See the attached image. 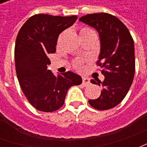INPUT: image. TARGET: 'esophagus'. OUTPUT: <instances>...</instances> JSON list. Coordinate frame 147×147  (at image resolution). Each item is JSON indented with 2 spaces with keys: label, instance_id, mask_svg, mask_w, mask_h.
<instances>
[{
  "label": "esophagus",
  "instance_id": "1",
  "mask_svg": "<svg viewBox=\"0 0 147 147\" xmlns=\"http://www.w3.org/2000/svg\"><path fill=\"white\" fill-rule=\"evenodd\" d=\"M89 83H90V80L88 79V78H86V77L83 78V84L84 85V86H87Z\"/></svg>",
  "mask_w": 147,
  "mask_h": 147
}]
</instances>
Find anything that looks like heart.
Masks as SVG:
<instances>
[{
    "label": "heart",
    "instance_id": "obj_1",
    "mask_svg": "<svg viewBox=\"0 0 147 147\" xmlns=\"http://www.w3.org/2000/svg\"><path fill=\"white\" fill-rule=\"evenodd\" d=\"M87 33H94V31L90 29L89 27H83L80 30V34H87ZM73 66L77 69H80L82 67V61L80 60H76L73 61Z\"/></svg>",
    "mask_w": 147,
    "mask_h": 147
}]
</instances>
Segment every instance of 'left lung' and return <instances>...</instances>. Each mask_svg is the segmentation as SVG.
<instances>
[{"label": "left lung", "mask_w": 147, "mask_h": 147, "mask_svg": "<svg viewBox=\"0 0 147 147\" xmlns=\"http://www.w3.org/2000/svg\"><path fill=\"white\" fill-rule=\"evenodd\" d=\"M80 21L95 28L101 41V52L97 64L105 80H90L102 86L101 95L90 99V105L98 110H106L123 101L131 85L136 71L134 41L129 30L113 15L101 12L87 14Z\"/></svg>", "instance_id": "obj_1"}]
</instances>
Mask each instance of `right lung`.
<instances>
[{"mask_svg": "<svg viewBox=\"0 0 147 147\" xmlns=\"http://www.w3.org/2000/svg\"><path fill=\"white\" fill-rule=\"evenodd\" d=\"M76 20V16L36 14L18 33L15 45L16 75L24 95L38 110H58L64 105L68 89L82 83V78L72 71L55 76L47 69L50 64L48 55L56 52L59 34Z\"/></svg>", "mask_w": 147, "mask_h": 147, "instance_id": "add662e5", "label": "right lung"}]
</instances>
